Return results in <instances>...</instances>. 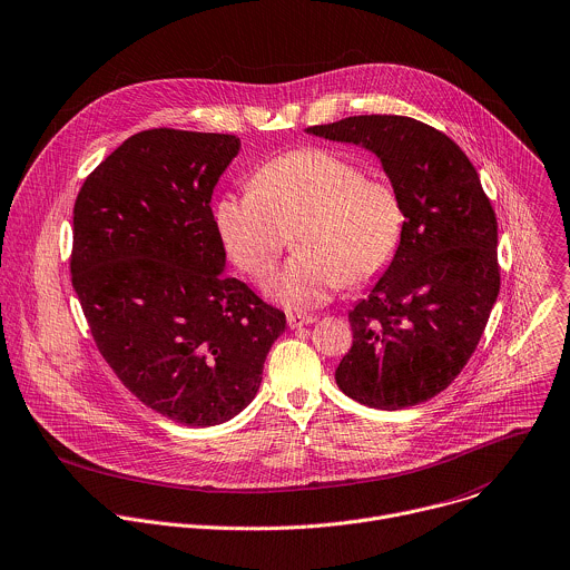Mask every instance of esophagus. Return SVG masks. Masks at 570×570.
I'll list each match as a JSON object with an SVG mask.
<instances>
[{
    "instance_id": "obj_1",
    "label": "esophagus",
    "mask_w": 570,
    "mask_h": 570,
    "mask_svg": "<svg viewBox=\"0 0 570 570\" xmlns=\"http://www.w3.org/2000/svg\"><path fill=\"white\" fill-rule=\"evenodd\" d=\"M317 315H304V313H288V326L291 328H302L306 324H313Z\"/></svg>"
}]
</instances>
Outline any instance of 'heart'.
<instances>
[{
    "instance_id": "b5f03b06",
    "label": "heart",
    "mask_w": 570,
    "mask_h": 570,
    "mask_svg": "<svg viewBox=\"0 0 570 570\" xmlns=\"http://www.w3.org/2000/svg\"><path fill=\"white\" fill-rule=\"evenodd\" d=\"M215 224L235 266L253 279L273 271L295 233L297 253L268 282V293L306 311L344 284L383 275L399 253L405 213L387 180L368 178L333 149L302 147L262 163L246 193L222 195Z\"/></svg>"
}]
</instances>
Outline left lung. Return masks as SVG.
Returning <instances> with one entry per match:
<instances>
[{"instance_id": "left-lung-1", "label": "left lung", "mask_w": 570, "mask_h": 570, "mask_svg": "<svg viewBox=\"0 0 570 570\" xmlns=\"http://www.w3.org/2000/svg\"><path fill=\"white\" fill-rule=\"evenodd\" d=\"M308 134L381 158L405 228L385 275L348 313L353 344L337 387L373 410L434 399L472 357L501 286L497 215L465 151L407 116H348Z\"/></svg>"}]
</instances>
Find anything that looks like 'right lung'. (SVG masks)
<instances>
[{
    "instance_id": "add662e5",
    "label": "right lung",
    "mask_w": 570,
    "mask_h": 570,
    "mask_svg": "<svg viewBox=\"0 0 570 570\" xmlns=\"http://www.w3.org/2000/svg\"><path fill=\"white\" fill-rule=\"evenodd\" d=\"M239 151L230 134L145 129L82 183L73 206L71 284L94 342L149 410L208 428L257 394L286 328L226 264L213 189Z\"/></svg>"
}]
</instances>
